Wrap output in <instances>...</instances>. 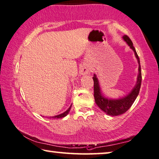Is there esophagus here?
<instances>
[{"mask_svg": "<svg viewBox=\"0 0 159 159\" xmlns=\"http://www.w3.org/2000/svg\"><path fill=\"white\" fill-rule=\"evenodd\" d=\"M90 72V68L87 66H83L82 68L80 70V74L82 75H85Z\"/></svg>", "mask_w": 159, "mask_h": 159, "instance_id": "1", "label": "esophagus"}]
</instances>
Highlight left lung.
Segmentation results:
<instances>
[{
	"label": "left lung",
	"mask_w": 159,
	"mask_h": 159,
	"mask_svg": "<svg viewBox=\"0 0 159 159\" xmlns=\"http://www.w3.org/2000/svg\"><path fill=\"white\" fill-rule=\"evenodd\" d=\"M123 39L124 41L126 42L128 45L133 50V52L135 53V57L137 58L138 62L139 63L137 82H136V84L135 85L134 88H133L132 91H130V93H129L125 97L119 99H110L105 98V97L102 95V93L101 92L98 80V78L96 77V75L94 74L93 77L94 82L93 96L94 98H95L96 103L100 108H101V110H102L104 112L106 113L107 115L110 116H118L126 112V111L132 106L133 103L135 101L136 98H137L138 96L139 91H140L141 87L142 73L140 58H139L137 52L135 51V47H133L132 41L129 38V36L124 35Z\"/></svg>",
	"instance_id": "left-lung-1"
}]
</instances>
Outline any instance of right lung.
Listing matches in <instances>:
<instances>
[{"instance_id": "1", "label": "right lung", "mask_w": 159, "mask_h": 159, "mask_svg": "<svg viewBox=\"0 0 159 159\" xmlns=\"http://www.w3.org/2000/svg\"><path fill=\"white\" fill-rule=\"evenodd\" d=\"M71 106H72V105H70V107L68 110H67L66 112H64L63 113H62V114H60V115H57V116H50V118H52V119H60V118H63V117H64V116H66L67 115H68V114L69 113V112H70V108H71Z\"/></svg>"}]
</instances>
